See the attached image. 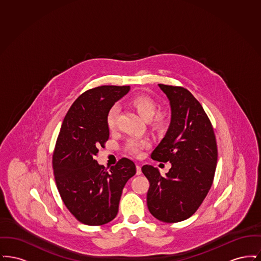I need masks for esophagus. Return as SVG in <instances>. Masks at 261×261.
<instances>
[{
  "mask_svg": "<svg viewBox=\"0 0 261 261\" xmlns=\"http://www.w3.org/2000/svg\"><path fill=\"white\" fill-rule=\"evenodd\" d=\"M136 169H137V175H140V174L142 173V169H141V166L139 165V164H137L136 165Z\"/></svg>",
  "mask_w": 261,
  "mask_h": 261,
  "instance_id": "1",
  "label": "esophagus"
}]
</instances>
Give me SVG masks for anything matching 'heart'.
<instances>
[{"label": "heart", "instance_id": "obj_1", "mask_svg": "<svg viewBox=\"0 0 261 261\" xmlns=\"http://www.w3.org/2000/svg\"><path fill=\"white\" fill-rule=\"evenodd\" d=\"M130 106L136 111L139 115L145 120H149V125L156 131L164 130L168 125V117L163 112H158V103L148 95L141 94L136 95L129 101ZM119 109L116 106L112 107L109 112H107L106 122L108 128L112 131L116 127V121L118 116ZM149 147V142L148 140H139V139H130L126 144V150L132 154L138 156L141 154L143 149Z\"/></svg>", "mask_w": 261, "mask_h": 261}]
</instances>
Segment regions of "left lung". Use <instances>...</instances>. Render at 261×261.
<instances>
[{"label": "left lung", "instance_id": "left-lung-1", "mask_svg": "<svg viewBox=\"0 0 261 261\" xmlns=\"http://www.w3.org/2000/svg\"><path fill=\"white\" fill-rule=\"evenodd\" d=\"M171 108L169 128L151 159L171 163L166 176L151 165L142 171L149 182V212L165 223L191 217L205 199L213 183L217 144L213 127L199 100L179 86L159 84Z\"/></svg>", "mask_w": 261, "mask_h": 261}]
</instances>
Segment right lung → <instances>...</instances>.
Returning a JSON list of instances; mask_svg holds the SVG:
<instances>
[{"label":"right lung","mask_w":261,"mask_h":261,"mask_svg":"<svg viewBox=\"0 0 261 261\" xmlns=\"http://www.w3.org/2000/svg\"><path fill=\"white\" fill-rule=\"evenodd\" d=\"M129 90L110 85L90 89L75 99L63 119L53 169L63 203L81 223L99 226L114 219L125 184L136 174L135 163L126 158L110 170L95 160L110 137L107 112Z\"/></svg>","instance_id":"obj_1"}]
</instances>
